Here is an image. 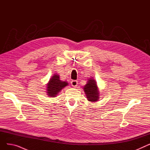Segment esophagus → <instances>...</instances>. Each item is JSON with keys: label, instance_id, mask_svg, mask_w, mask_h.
Segmentation results:
<instances>
[{"label": "esophagus", "instance_id": "34e87169", "mask_svg": "<svg viewBox=\"0 0 150 150\" xmlns=\"http://www.w3.org/2000/svg\"><path fill=\"white\" fill-rule=\"evenodd\" d=\"M71 84H72L73 87L75 88V87H76L77 85H78V81H76V80H72V81H71Z\"/></svg>", "mask_w": 150, "mask_h": 150}]
</instances>
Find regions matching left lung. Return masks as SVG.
Instances as JSON below:
<instances>
[{"label":"left lung","mask_w":150,"mask_h":150,"mask_svg":"<svg viewBox=\"0 0 150 150\" xmlns=\"http://www.w3.org/2000/svg\"><path fill=\"white\" fill-rule=\"evenodd\" d=\"M83 90L85 92L88 100L94 103L100 99V91L96 80L93 77L88 79L87 83L84 86Z\"/></svg>","instance_id":"left-lung-1"}]
</instances>
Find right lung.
Returning <instances> with one entry per match:
<instances>
[{
	"instance_id": "add662e5",
	"label": "right lung",
	"mask_w": 150,
	"mask_h": 150,
	"mask_svg": "<svg viewBox=\"0 0 150 150\" xmlns=\"http://www.w3.org/2000/svg\"><path fill=\"white\" fill-rule=\"evenodd\" d=\"M68 84L67 81L60 80L58 74H54L47 84V96L50 97H56L58 95V93Z\"/></svg>"
}]
</instances>
